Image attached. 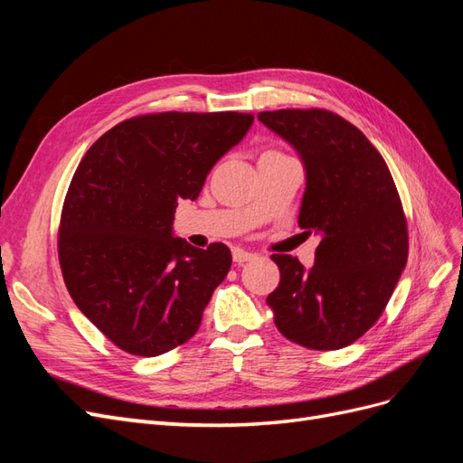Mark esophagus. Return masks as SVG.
I'll list each match as a JSON object with an SVG mask.
<instances>
[{
  "mask_svg": "<svg viewBox=\"0 0 463 463\" xmlns=\"http://www.w3.org/2000/svg\"><path fill=\"white\" fill-rule=\"evenodd\" d=\"M232 255H233V262H237V264H243V262L253 260V259L257 257L255 253H249V250L240 249V247H235V249L232 250Z\"/></svg>",
  "mask_w": 463,
  "mask_h": 463,
  "instance_id": "esophagus-1",
  "label": "esophagus"
}]
</instances>
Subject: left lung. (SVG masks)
<instances>
[{"label":"left lung","mask_w":463,"mask_h":463,"mask_svg":"<svg viewBox=\"0 0 463 463\" xmlns=\"http://www.w3.org/2000/svg\"><path fill=\"white\" fill-rule=\"evenodd\" d=\"M262 125L299 154V228L320 243L311 269L272 255L279 284L266 298L274 325L309 349H340L365 334L408 260V226L394 179L369 138L326 109L260 111Z\"/></svg>","instance_id":"1"}]
</instances>
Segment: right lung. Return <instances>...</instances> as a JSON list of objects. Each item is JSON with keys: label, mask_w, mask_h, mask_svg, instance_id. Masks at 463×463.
Returning a JSON list of instances; mask_svg holds the SVG:
<instances>
[{"label": "right lung", "mask_w": 463, "mask_h": 463, "mask_svg": "<svg viewBox=\"0 0 463 463\" xmlns=\"http://www.w3.org/2000/svg\"><path fill=\"white\" fill-rule=\"evenodd\" d=\"M250 125L237 111L141 116L80 160L61 210L60 264L80 313L123 352L156 357L199 330L232 253L175 237L174 214Z\"/></svg>", "instance_id": "add662e5"}]
</instances>
